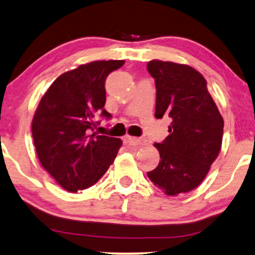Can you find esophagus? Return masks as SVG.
Returning <instances> with one entry per match:
<instances>
[{
	"label": "esophagus",
	"instance_id": "esophagus-1",
	"mask_svg": "<svg viewBox=\"0 0 255 255\" xmlns=\"http://www.w3.org/2000/svg\"><path fill=\"white\" fill-rule=\"evenodd\" d=\"M124 142L131 146H136V145H142L143 139H140V138H136V137H131V136H125Z\"/></svg>",
	"mask_w": 255,
	"mask_h": 255
}]
</instances>
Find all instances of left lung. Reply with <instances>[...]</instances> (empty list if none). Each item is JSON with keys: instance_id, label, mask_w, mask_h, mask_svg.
<instances>
[{"instance_id": "left-lung-1", "label": "left lung", "mask_w": 255, "mask_h": 255, "mask_svg": "<svg viewBox=\"0 0 255 255\" xmlns=\"http://www.w3.org/2000/svg\"><path fill=\"white\" fill-rule=\"evenodd\" d=\"M147 72L155 79V117L168 118L169 136L155 143L161 161L147 176L166 195L195 189L218 157L224 118L207 90L206 79L187 65L151 60Z\"/></svg>"}]
</instances>
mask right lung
I'll list each match as a JSON object with an SVG mask.
<instances>
[{
	"mask_svg": "<svg viewBox=\"0 0 255 255\" xmlns=\"http://www.w3.org/2000/svg\"><path fill=\"white\" fill-rule=\"evenodd\" d=\"M124 60L93 61L61 74L37 106L31 124L41 165L66 190L77 193L99 181L115 161L123 142L91 133L111 119L104 109L105 81Z\"/></svg>",
	"mask_w": 255,
	"mask_h": 255,
	"instance_id": "add662e5",
	"label": "right lung"
}]
</instances>
